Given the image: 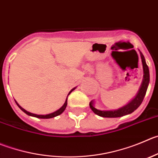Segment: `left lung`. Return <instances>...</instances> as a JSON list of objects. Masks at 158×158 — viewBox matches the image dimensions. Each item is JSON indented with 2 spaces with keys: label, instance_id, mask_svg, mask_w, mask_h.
Masks as SVG:
<instances>
[{
  "label": "left lung",
  "instance_id": "left-lung-1",
  "mask_svg": "<svg viewBox=\"0 0 158 158\" xmlns=\"http://www.w3.org/2000/svg\"><path fill=\"white\" fill-rule=\"evenodd\" d=\"M140 53V57L142 59V64H143V79L142 84L139 89V92L136 94L134 99H132L130 102L126 106L121 107V108L117 109V110H97L95 108L94 106V101H90L89 102V107H90L91 110L95 113L97 115L101 116V117L104 118H118L122 117V116L126 115V114H131L136 110L138 107H139L141 104H142L143 98L147 93V87H148L149 82H150V72H149V68L147 66V63H146L145 58L142 53Z\"/></svg>",
  "mask_w": 158,
  "mask_h": 158
}]
</instances>
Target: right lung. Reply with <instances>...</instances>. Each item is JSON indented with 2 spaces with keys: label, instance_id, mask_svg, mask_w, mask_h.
Wrapping results in <instances>:
<instances>
[{
  "label": "right lung",
  "instance_id": "right-lung-1",
  "mask_svg": "<svg viewBox=\"0 0 158 158\" xmlns=\"http://www.w3.org/2000/svg\"><path fill=\"white\" fill-rule=\"evenodd\" d=\"M76 89V88H73V89H72V90L70 91V92H69V94H68V96L69 95V94H71V93L72 92V91L74 90V89ZM67 100H68V97H67V98H66V101H65V102H64V104H63V106L62 107H61V108L60 109H58V110H56V111H54V112H53V113H51V114H32V113H30V112H29V111H27V110H25L24 108H23V107H21V106L19 105V104H18L17 102H16L15 101V103H16V104H17L18 106H19V107L20 109H21L22 110H23V112H25L26 113V114H28V115H29V116H32V117H36V118H54V117H56V116H57V115H59V114H61V113L63 112V111H64V110H65V108H66V106H67V104H68V102H67Z\"/></svg>",
  "mask_w": 158,
  "mask_h": 158
}]
</instances>
